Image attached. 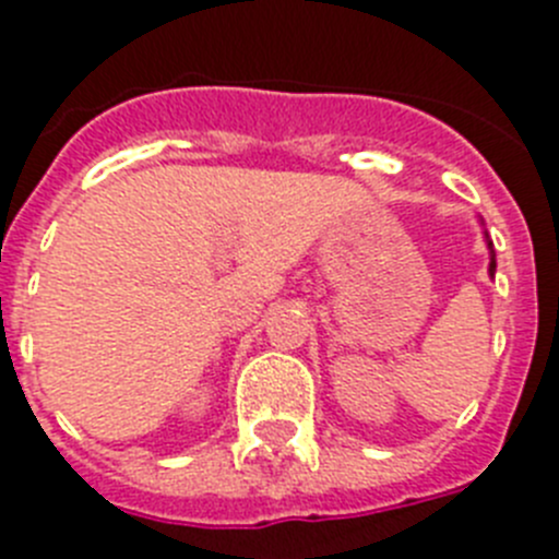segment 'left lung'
I'll return each instance as SVG.
<instances>
[{
  "label": "left lung",
  "mask_w": 559,
  "mask_h": 559,
  "mask_svg": "<svg viewBox=\"0 0 559 559\" xmlns=\"http://www.w3.org/2000/svg\"><path fill=\"white\" fill-rule=\"evenodd\" d=\"M485 242H487V250H490V267H487V273H490V278H492V275H496V250H492V242H490V236H487V230H485Z\"/></svg>",
  "instance_id": "1"
}]
</instances>
